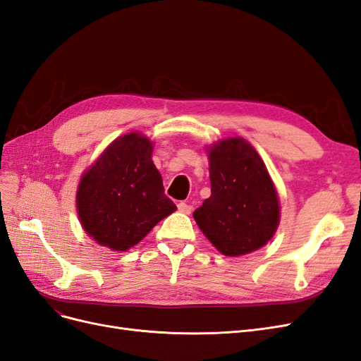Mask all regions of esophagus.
<instances>
[{"mask_svg":"<svg viewBox=\"0 0 361 361\" xmlns=\"http://www.w3.org/2000/svg\"><path fill=\"white\" fill-rule=\"evenodd\" d=\"M178 209H179L182 214H191L192 206L188 204V203H185V202H179V203H178Z\"/></svg>","mask_w":361,"mask_h":361,"instance_id":"obj_1","label":"esophagus"}]
</instances>
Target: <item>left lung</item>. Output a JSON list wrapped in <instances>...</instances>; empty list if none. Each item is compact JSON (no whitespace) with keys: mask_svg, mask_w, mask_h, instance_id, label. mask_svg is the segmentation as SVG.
Returning <instances> with one entry per match:
<instances>
[{"mask_svg":"<svg viewBox=\"0 0 361 361\" xmlns=\"http://www.w3.org/2000/svg\"><path fill=\"white\" fill-rule=\"evenodd\" d=\"M211 197L192 216L226 256L248 255L274 236L280 206L264 161L244 138H226L207 149Z\"/></svg>","mask_w":361,"mask_h":361,"instance_id":"obj_1","label":"left lung"}]
</instances>
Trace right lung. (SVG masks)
<instances>
[{
  "label": "right lung",
  "instance_id": "add662e5",
  "mask_svg": "<svg viewBox=\"0 0 361 361\" xmlns=\"http://www.w3.org/2000/svg\"><path fill=\"white\" fill-rule=\"evenodd\" d=\"M150 140L118 137L84 173L76 191L80 221L97 244L126 251L176 211L152 161Z\"/></svg>",
  "mask_w": 361,
  "mask_h": 361
}]
</instances>
